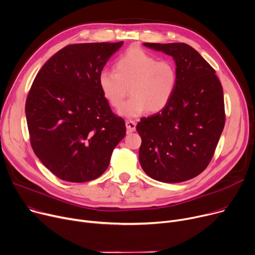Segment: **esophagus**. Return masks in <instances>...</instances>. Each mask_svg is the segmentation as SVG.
Returning a JSON list of instances; mask_svg holds the SVG:
<instances>
[{"instance_id": "esophagus-1", "label": "esophagus", "mask_w": 255, "mask_h": 255, "mask_svg": "<svg viewBox=\"0 0 255 255\" xmlns=\"http://www.w3.org/2000/svg\"><path fill=\"white\" fill-rule=\"evenodd\" d=\"M125 125H126L127 132H128V133L134 132V131H135V129H136V123H135L134 121H126Z\"/></svg>"}]
</instances>
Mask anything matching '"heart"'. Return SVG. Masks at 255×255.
I'll return each instance as SVG.
<instances>
[{
	"instance_id": "obj_1",
	"label": "heart",
	"mask_w": 255,
	"mask_h": 255,
	"mask_svg": "<svg viewBox=\"0 0 255 255\" xmlns=\"http://www.w3.org/2000/svg\"><path fill=\"white\" fill-rule=\"evenodd\" d=\"M115 71L104 69L98 82L105 100L115 109H120L130 89L131 99L120 110L127 118L145 112H159L170 103L178 82L175 65L169 60L157 61L140 49H131L115 63Z\"/></svg>"
}]
</instances>
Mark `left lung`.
Returning <instances> with one entry per match:
<instances>
[{
    "label": "left lung",
    "mask_w": 255,
    "mask_h": 255,
    "mask_svg": "<svg viewBox=\"0 0 255 255\" xmlns=\"http://www.w3.org/2000/svg\"><path fill=\"white\" fill-rule=\"evenodd\" d=\"M143 45L173 57L178 82L167 107L136 126L141 168L159 182L190 180L210 164L225 126L222 84L213 67L186 43Z\"/></svg>",
    "instance_id": "left-lung-1"
}]
</instances>
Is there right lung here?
<instances>
[{
  "label": "right lung",
  "instance_id": "right-lung-1",
  "mask_svg": "<svg viewBox=\"0 0 255 255\" xmlns=\"http://www.w3.org/2000/svg\"><path fill=\"white\" fill-rule=\"evenodd\" d=\"M123 44L91 42L60 50L37 73L25 104L35 155L58 178L82 183L108 169L126 134L99 87V74Z\"/></svg>",
  "mask_w": 255,
  "mask_h": 255
}]
</instances>
